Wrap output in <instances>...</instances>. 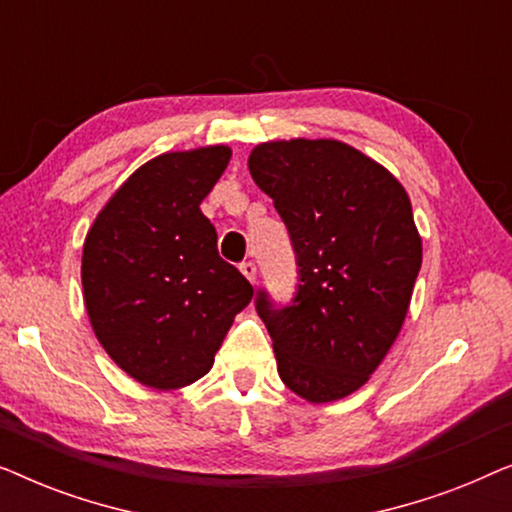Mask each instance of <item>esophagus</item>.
<instances>
[{
    "label": "esophagus",
    "instance_id": "obj_1",
    "mask_svg": "<svg viewBox=\"0 0 512 512\" xmlns=\"http://www.w3.org/2000/svg\"><path fill=\"white\" fill-rule=\"evenodd\" d=\"M240 272L244 277L249 279L251 284L256 282V263L254 261H244V263H240Z\"/></svg>",
    "mask_w": 512,
    "mask_h": 512
}]
</instances>
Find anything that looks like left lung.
<instances>
[{
	"label": "left lung",
	"mask_w": 512,
	"mask_h": 512,
	"mask_svg": "<svg viewBox=\"0 0 512 512\" xmlns=\"http://www.w3.org/2000/svg\"><path fill=\"white\" fill-rule=\"evenodd\" d=\"M249 172L275 202L298 265L296 293L279 305L256 291L277 373L312 403L368 382L401 331L422 268L408 193L352 146L291 139L256 146Z\"/></svg>",
	"instance_id": "left-lung-1"
}]
</instances>
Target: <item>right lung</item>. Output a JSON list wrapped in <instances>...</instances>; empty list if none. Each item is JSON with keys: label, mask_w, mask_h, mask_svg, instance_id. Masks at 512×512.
<instances>
[{"label": "right lung", "mask_w": 512, "mask_h": 512, "mask_svg": "<svg viewBox=\"0 0 512 512\" xmlns=\"http://www.w3.org/2000/svg\"><path fill=\"white\" fill-rule=\"evenodd\" d=\"M228 146L163 153L139 167L97 216L81 282L93 331L130 377L153 389L209 373L254 289L219 256L200 202L228 167Z\"/></svg>", "instance_id": "obj_1"}]
</instances>
